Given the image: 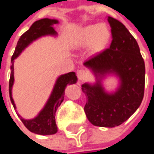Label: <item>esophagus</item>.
<instances>
[{
	"label": "esophagus",
	"mask_w": 154,
	"mask_h": 154,
	"mask_svg": "<svg viewBox=\"0 0 154 154\" xmlns=\"http://www.w3.org/2000/svg\"><path fill=\"white\" fill-rule=\"evenodd\" d=\"M77 78H78V80L79 81H82V80H84L86 77H87V71L85 70H84V69H79L78 71H77Z\"/></svg>",
	"instance_id": "1"
}]
</instances>
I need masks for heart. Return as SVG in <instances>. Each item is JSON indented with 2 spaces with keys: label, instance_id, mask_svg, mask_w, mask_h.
<instances>
[{
  "label": "heart",
  "instance_id": "1",
  "mask_svg": "<svg viewBox=\"0 0 154 154\" xmlns=\"http://www.w3.org/2000/svg\"><path fill=\"white\" fill-rule=\"evenodd\" d=\"M111 31L104 24L88 25L77 32L74 39L76 47H88L91 45L93 52H100L108 44Z\"/></svg>",
  "mask_w": 154,
  "mask_h": 154
}]
</instances>
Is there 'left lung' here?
<instances>
[{
	"label": "left lung",
	"instance_id": "8db88e82",
	"mask_svg": "<svg viewBox=\"0 0 154 154\" xmlns=\"http://www.w3.org/2000/svg\"><path fill=\"white\" fill-rule=\"evenodd\" d=\"M112 41L110 48L84 63L95 76V83H85L84 108L88 120L100 127H115L126 121L140 107L145 90V63L135 38L125 26L108 17ZM109 75L119 79L115 92L104 89L103 80Z\"/></svg>",
	"mask_w": 154,
	"mask_h": 154
}]
</instances>
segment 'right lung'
<instances>
[{
  "mask_svg": "<svg viewBox=\"0 0 154 154\" xmlns=\"http://www.w3.org/2000/svg\"><path fill=\"white\" fill-rule=\"evenodd\" d=\"M58 21L56 19H49L43 18L38 20L33 23L31 27L28 31H26L20 37L17 45L15 47L14 55L11 58V74L9 79V97L11 103L14 109L16 106L14 104L13 97H12V88L14 85V59L18 57L20 54L25 50L30 43L37 40L42 36L45 35H52L57 36V33L54 29V25L57 24ZM77 77L75 72H69L67 74L61 75L57 77L56 84L53 87L49 99L47 100L45 105L37 114L36 117L31 119H25L21 117L19 114V118L21 119L23 125L26 126L28 130L39 135H52L57 132V126L56 124V112L61 103L63 101L64 97V91L66 86L69 85L76 84Z\"/></svg>",
  "mask_w": 154,
  "mask_h": 154,
  "instance_id": "obj_1",
  "label": "right lung"
}]
</instances>
